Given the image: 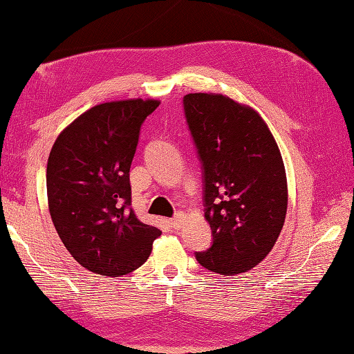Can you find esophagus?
Segmentation results:
<instances>
[{
  "label": "esophagus",
  "instance_id": "34e87169",
  "mask_svg": "<svg viewBox=\"0 0 354 354\" xmlns=\"http://www.w3.org/2000/svg\"><path fill=\"white\" fill-rule=\"evenodd\" d=\"M183 222H185V216L182 214V212H178V214L171 220V225L174 230H180L183 226Z\"/></svg>",
  "mask_w": 354,
  "mask_h": 354
}]
</instances>
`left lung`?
I'll return each mask as SVG.
<instances>
[{"mask_svg":"<svg viewBox=\"0 0 354 354\" xmlns=\"http://www.w3.org/2000/svg\"><path fill=\"white\" fill-rule=\"evenodd\" d=\"M185 117L203 166L205 218L212 245L196 259L223 276L254 268L285 223L283 160L259 112L222 94H188Z\"/></svg>","mask_w":354,"mask_h":354,"instance_id":"1","label":"left lung"}]
</instances>
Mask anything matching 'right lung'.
<instances>
[{
    "mask_svg": "<svg viewBox=\"0 0 354 354\" xmlns=\"http://www.w3.org/2000/svg\"><path fill=\"white\" fill-rule=\"evenodd\" d=\"M158 100H120L77 117L53 143L48 169L49 212L66 250L95 274L118 277L148 260L162 236L131 208L129 169L146 117Z\"/></svg>",
    "mask_w": 354,
    "mask_h": 354,
    "instance_id": "obj_1",
    "label": "right lung"
}]
</instances>
